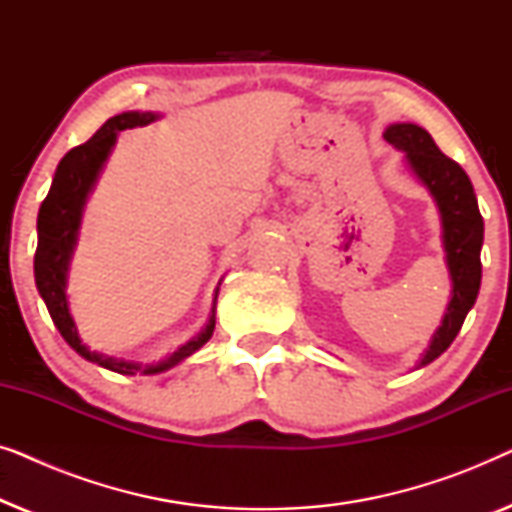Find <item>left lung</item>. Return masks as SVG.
Wrapping results in <instances>:
<instances>
[{
  "label": "left lung",
  "mask_w": 512,
  "mask_h": 512,
  "mask_svg": "<svg viewBox=\"0 0 512 512\" xmlns=\"http://www.w3.org/2000/svg\"><path fill=\"white\" fill-rule=\"evenodd\" d=\"M384 139L405 153V163L429 188L438 205L440 221H443V247L447 270L452 277V300L447 305L443 324L433 333L431 345L419 361V366H426L452 345V340L464 326L468 310L478 298L485 223H482L478 198H475L468 174L461 170L459 163H454L438 149L429 132L415 123H394L384 130Z\"/></svg>",
  "instance_id": "obj_1"
}]
</instances>
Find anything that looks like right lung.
I'll return each mask as SVG.
<instances>
[{
	"label": "right lung",
	"mask_w": 512,
	"mask_h": 512,
	"mask_svg": "<svg viewBox=\"0 0 512 512\" xmlns=\"http://www.w3.org/2000/svg\"><path fill=\"white\" fill-rule=\"evenodd\" d=\"M158 118L153 111H125L109 118L86 144L74 146L65 158L60 160L58 170H55L51 191H48L46 200L39 207V219H37V254H34V282H37L39 296L44 298L51 314L53 324L58 326V331L69 347L74 352H79L86 361H93L97 366L114 370L121 375H135L137 370H142L144 375H156L163 370L177 366L184 359H188L193 352L205 345L214 333V307L212 317H209L207 326L202 331L181 345L177 352L167 356L160 363H151V366H142L135 361H123L114 359V356H102L83 345L76 331V324L69 314L65 286H67V268L69 258H72L76 235H79L81 226V214L83 205H86L88 193L93 191L97 177H100L102 165L107 163L111 149H114L116 137L121 130L137 128V125H149ZM219 293V291H216ZM216 300V298H214Z\"/></svg>",
	"instance_id": "right-lung-1"
}]
</instances>
